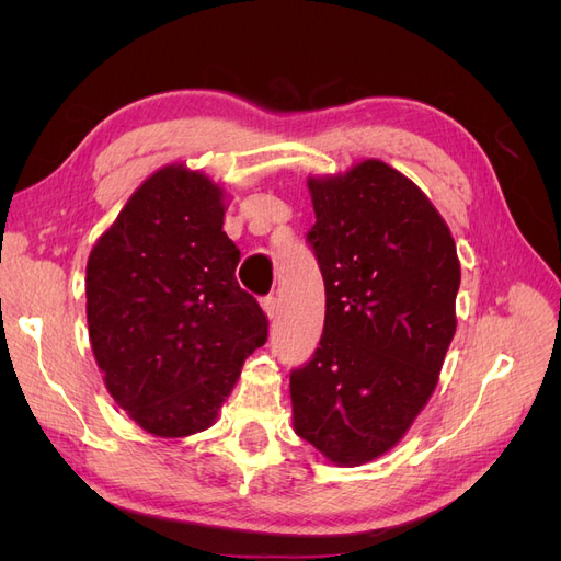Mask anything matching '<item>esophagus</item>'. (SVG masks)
Listing matches in <instances>:
<instances>
[{
    "mask_svg": "<svg viewBox=\"0 0 561 561\" xmlns=\"http://www.w3.org/2000/svg\"><path fill=\"white\" fill-rule=\"evenodd\" d=\"M262 309L266 313L268 320H276L278 318V311H280V301L276 297H264L262 299Z\"/></svg>",
    "mask_w": 561,
    "mask_h": 561,
    "instance_id": "obj_1",
    "label": "esophagus"
}]
</instances>
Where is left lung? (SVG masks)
<instances>
[{
    "instance_id": "obj_1",
    "label": "left lung",
    "mask_w": 561,
    "mask_h": 561,
    "mask_svg": "<svg viewBox=\"0 0 561 561\" xmlns=\"http://www.w3.org/2000/svg\"><path fill=\"white\" fill-rule=\"evenodd\" d=\"M307 184L325 328L290 377L293 426L330 463L363 466L393 449L433 396L461 262L431 198L388 163L363 159Z\"/></svg>"
}]
</instances>
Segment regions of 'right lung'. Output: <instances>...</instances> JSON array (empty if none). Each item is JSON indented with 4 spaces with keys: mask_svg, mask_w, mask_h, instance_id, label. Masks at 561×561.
Instances as JSON below:
<instances>
[{
    "mask_svg": "<svg viewBox=\"0 0 561 561\" xmlns=\"http://www.w3.org/2000/svg\"><path fill=\"white\" fill-rule=\"evenodd\" d=\"M225 210L222 184L168 163L89 254L93 358L114 402L157 437L210 428L266 342V316L236 280L241 250L222 231Z\"/></svg>",
    "mask_w": 561,
    "mask_h": 561,
    "instance_id": "right-lung-1",
    "label": "right lung"
}]
</instances>
